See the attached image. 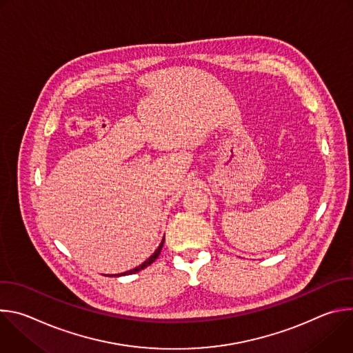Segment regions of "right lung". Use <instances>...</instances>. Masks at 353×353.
Listing matches in <instances>:
<instances>
[{
    "mask_svg": "<svg viewBox=\"0 0 353 353\" xmlns=\"http://www.w3.org/2000/svg\"><path fill=\"white\" fill-rule=\"evenodd\" d=\"M163 241H165V239H163ZM163 241L161 243V245L158 247V250L155 251V253L150 256L145 263H142L139 267H137V268H134V270H130L128 272H124V274H121V275H128V274H135V272H138V271H141V270H143V268H146L148 265H150L152 264L158 257H159V254H161V250H162V245H163ZM117 276H120V275H117Z\"/></svg>",
    "mask_w": 353,
    "mask_h": 353,
    "instance_id": "add662e5",
    "label": "right lung"
}]
</instances>
